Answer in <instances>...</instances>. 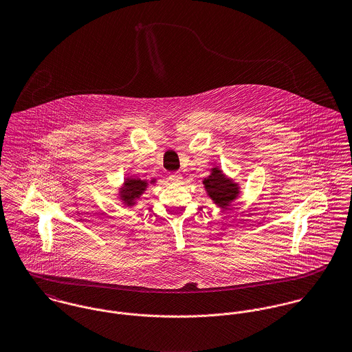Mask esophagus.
I'll list each match as a JSON object with an SVG mask.
<instances>
[{
    "instance_id": "esophagus-1",
    "label": "esophagus",
    "mask_w": 352,
    "mask_h": 352,
    "mask_svg": "<svg viewBox=\"0 0 352 352\" xmlns=\"http://www.w3.org/2000/svg\"><path fill=\"white\" fill-rule=\"evenodd\" d=\"M168 179H170L173 184H182L184 177H182V174H179V173H173V174L168 175Z\"/></svg>"
}]
</instances>
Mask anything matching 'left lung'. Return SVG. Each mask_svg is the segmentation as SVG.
<instances>
[{"mask_svg": "<svg viewBox=\"0 0 352 352\" xmlns=\"http://www.w3.org/2000/svg\"><path fill=\"white\" fill-rule=\"evenodd\" d=\"M202 182L208 195L221 209L230 206L239 195V185L234 184L232 179L227 178L217 166L212 168L210 175L206 177Z\"/></svg>", "mask_w": 352, "mask_h": 352, "instance_id": "1", "label": "left lung"}]
</instances>
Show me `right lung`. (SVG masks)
<instances>
[{
	"mask_svg": "<svg viewBox=\"0 0 352 352\" xmlns=\"http://www.w3.org/2000/svg\"><path fill=\"white\" fill-rule=\"evenodd\" d=\"M155 182V179H153L150 184ZM148 186L147 181L139 179V178H126L124 181V186L120 189V198L124 201L125 205L132 206L135 205L136 199L146 192Z\"/></svg>",
	"mask_w": 352,
	"mask_h": 352,
	"instance_id": "obj_1",
	"label": "right lung"
}]
</instances>
